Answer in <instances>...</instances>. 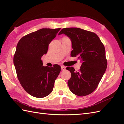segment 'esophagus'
Here are the masks:
<instances>
[{
  "instance_id": "34e87169",
  "label": "esophagus",
  "mask_w": 124,
  "mask_h": 124,
  "mask_svg": "<svg viewBox=\"0 0 124 124\" xmlns=\"http://www.w3.org/2000/svg\"><path fill=\"white\" fill-rule=\"evenodd\" d=\"M61 68H62V71L66 70V67H65V66H61Z\"/></svg>"
}]
</instances>
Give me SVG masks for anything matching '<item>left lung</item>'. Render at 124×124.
Wrapping results in <instances>:
<instances>
[{
  "mask_svg": "<svg viewBox=\"0 0 124 124\" xmlns=\"http://www.w3.org/2000/svg\"><path fill=\"white\" fill-rule=\"evenodd\" d=\"M65 34L72 42V57L82 62L80 70L67 67L71 77L68 81L70 91L78 96L93 93L98 86L107 67L104 45L95 33L79 28H63L58 35Z\"/></svg>",
  "mask_w": 124,
  "mask_h": 124,
  "instance_id": "8db88e82",
  "label": "left lung"
}]
</instances>
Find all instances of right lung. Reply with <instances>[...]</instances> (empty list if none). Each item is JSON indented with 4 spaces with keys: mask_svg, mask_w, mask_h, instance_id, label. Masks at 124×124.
I'll use <instances>...</instances> for the list:
<instances>
[{
    "mask_svg": "<svg viewBox=\"0 0 124 124\" xmlns=\"http://www.w3.org/2000/svg\"><path fill=\"white\" fill-rule=\"evenodd\" d=\"M60 29L42 28L22 37L17 44L13 62L17 78L25 91L36 98L50 94L61 71L59 65L44 67L41 61Z\"/></svg>",
    "mask_w": 124,
    "mask_h": 124,
    "instance_id": "1",
    "label": "right lung"
}]
</instances>
